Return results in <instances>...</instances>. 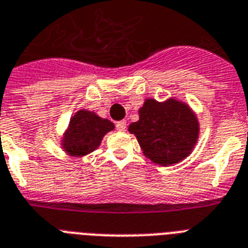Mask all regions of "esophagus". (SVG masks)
<instances>
[{"mask_svg": "<svg viewBox=\"0 0 248 248\" xmlns=\"http://www.w3.org/2000/svg\"><path fill=\"white\" fill-rule=\"evenodd\" d=\"M116 128L118 131H124V130H126V121H120V122H117Z\"/></svg>", "mask_w": 248, "mask_h": 248, "instance_id": "esophagus-1", "label": "esophagus"}]
</instances>
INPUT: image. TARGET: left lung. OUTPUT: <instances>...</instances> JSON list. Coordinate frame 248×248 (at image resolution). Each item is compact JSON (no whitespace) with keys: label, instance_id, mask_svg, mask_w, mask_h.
Here are the masks:
<instances>
[{"label":"left lung","instance_id":"1","mask_svg":"<svg viewBox=\"0 0 248 248\" xmlns=\"http://www.w3.org/2000/svg\"><path fill=\"white\" fill-rule=\"evenodd\" d=\"M128 131L136 136L147 158L167 166L192 153L200 124L192 109L181 101L147 99L139 109V121L130 124Z\"/></svg>","mask_w":248,"mask_h":248}]
</instances>
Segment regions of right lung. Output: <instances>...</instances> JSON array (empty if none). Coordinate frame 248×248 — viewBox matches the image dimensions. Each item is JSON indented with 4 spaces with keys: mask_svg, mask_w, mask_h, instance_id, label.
I'll return each instance as SVG.
<instances>
[{
    "mask_svg": "<svg viewBox=\"0 0 248 248\" xmlns=\"http://www.w3.org/2000/svg\"><path fill=\"white\" fill-rule=\"evenodd\" d=\"M113 128L114 124L109 120L82 109L72 117L62 145L69 155L82 157L95 151L100 145L103 136Z\"/></svg>",
    "mask_w": 248,
    "mask_h": 248,
    "instance_id": "add662e5",
    "label": "right lung"
}]
</instances>
